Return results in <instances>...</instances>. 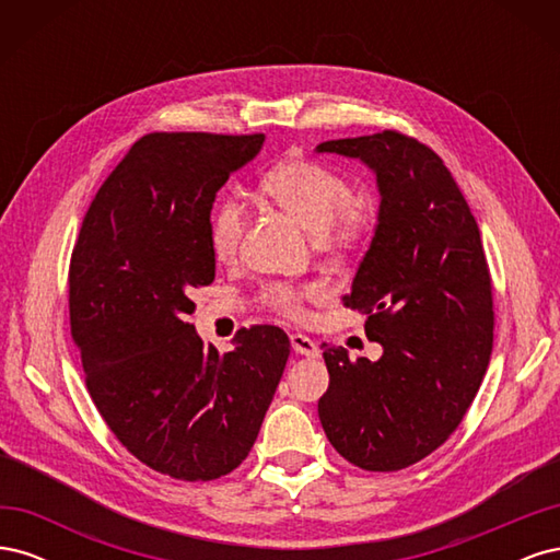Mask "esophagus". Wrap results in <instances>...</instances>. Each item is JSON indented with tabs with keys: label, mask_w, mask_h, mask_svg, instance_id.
<instances>
[{
	"label": "esophagus",
	"mask_w": 560,
	"mask_h": 560,
	"mask_svg": "<svg viewBox=\"0 0 560 560\" xmlns=\"http://www.w3.org/2000/svg\"><path fill=\"white\" fill-rule=\"evenodd\" d=\"M290 341H292L294 352H299V354H306V358H317V354H319L315 341H313V338H308L306 334H292Z\"/></svg>",
	"instance_id": "obj_1"
}]
</instances>
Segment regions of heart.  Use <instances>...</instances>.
I'll return each instance as SVG.
<instances>
[{"label":"heart","mask_w":560,"mask_h":560,"mask_svg":"<svg viewBox=\"0 0 560 560\" xmlns=\"http://www.w3.org/2000/svg\"><path fill=\"white\" fill-rule=\"evenodd\" d=\"M261 194L306 229L319 245L350 249L376 231L381 202L371 194H352L350 182L319 161H284L261 177ZM247 208L238 196H226L210 214V249L214 259L229 261L241 247ZM313 287L268 284L264 299L287 317L303 315V299L315 296Z\"/></svg>","instance_id":"1"}]
</instances>
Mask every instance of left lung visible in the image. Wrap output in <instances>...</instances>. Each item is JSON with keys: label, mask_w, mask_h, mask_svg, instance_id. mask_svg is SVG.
<instances>
[{"label": "left lung", "mask_w": 560, "mask_h": 560, "mask_svg": "<svg viewBox=\"0 0 560 560\" xmlns=\"http://www.w3.org/2000/svg\"><path fill=\"white\" fill-rule=\"evenodd\" d=\"M317 154L376 175L381 219L346 306L366 313L381 360L327 348L317 401L331 446L366 471H397L442 446L479 393L493 350V296L477 219L444 161L397 130L329 140Z\"/></svg>", "instance_id": "1"}]
</instances>
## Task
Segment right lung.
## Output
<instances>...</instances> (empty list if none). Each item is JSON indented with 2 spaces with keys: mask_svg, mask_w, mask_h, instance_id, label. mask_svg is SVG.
I'll return each instance as SVG.
<instances>
[{
  "mask_svg": "<svg viewBox=\"0 0 560 560\" xmlns=\"http://www.w3.org/2000/svg\"><path fill=\"white\" fill-rule=\"evenodd\" d=\"M264 135L151 132L100 186L70 264V325L86 387L140 463L212 481L257 442L290 358L278 327L254 325L219 354L196 327L191 292L214 280L210 212Z\"/></svg>",
  "mask_w": 560,
  "mask_h": 560,
  "instance_id": "add662e5",
  "label": "right lung"
}]
</instances>
